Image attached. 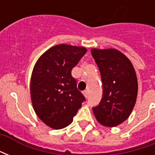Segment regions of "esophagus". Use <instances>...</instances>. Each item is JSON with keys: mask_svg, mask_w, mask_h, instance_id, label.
<instances>
[{"mask_svg": "<svg viewBox=\"0 0 155 155\" xmlns=\"http://www.w3.org/2000/svg\"><path fill=\"white\" fill-rule=\"evenodd\" d=\"M83 94H84V97L87 99V98H88V91H84V92H83Z\"/></svg>", "mask_w": 155, "mask_h": 155, "instance_id": "1", "label": "esophagus"}]
</instances>
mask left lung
<instances>
[{
    "instance_id": "obj_1",
    "label": "left lung",
    "mask_w": 155,
    "mask_h": 155,
    "mask_svg": "<svg viewBox=\"0 0 155 155\" xmlns=\"http://www.w3.org/2000/svg\"><path fill=\"white\" fill-rule=\"evenodd\" d=\"M91 54L101 75L103 95L93 107L96 120L102 125L114 127L128 119L135 104L138 82L133 64L114 49H92Z\"/></svg>"
}]
</instances>
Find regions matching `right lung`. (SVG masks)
Instances as JSON below:
<instances>
[{"mask_svg":"<svg viewBox=\"0 0 155 155\" xmlns=\"http://www.w3.org/2000/svg\"><path fill=\"white\" fill-rule=\"evenodd\" d=\"M87 50L70 45H54L39 58L31 80V96L35 113L54 130L68 126L85 98L78 91L72 69Z\"/></svg>","mask_w":155,"mask_h":155,"instance_id":"obj_1","label":"right lung"}]
</instances>
